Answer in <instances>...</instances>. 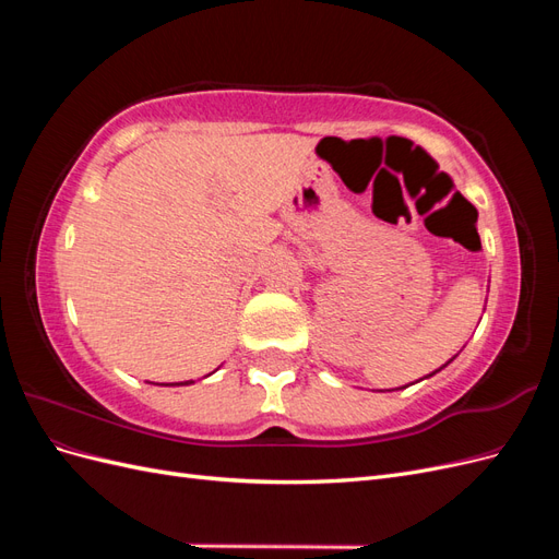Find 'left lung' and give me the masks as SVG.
<instances>
[{
    "instance_id": "left-lung-1",
    "label": "left lung",
    "mask_w": 559,
    "mask_h": 559,
    "mask_svg": "<svg viewBox=\"0 0 559 559\" xmlns=\"http://www.w3.org/2000/svg\"><path fill=\"white\" fill-rule=\"evenodd\" d=\"M431 376H433V373H431Z\"/></svg>"
}]
</instances>
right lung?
Wrapping results in <instances>:
<instances>
[{"label":"right lung","instance_id":"right-lung-1","mask_svg":"<svg viewBox=\"0 0 559 559\" xmlns=\"http://www.w3.org/2000/svg\"><path fill=\"white\" fill-rule=\"evenodd\" d=\"M179 384H191V382H179Z\"/></svg>","mask_w":559,"mask_h":559}]
</instances>
